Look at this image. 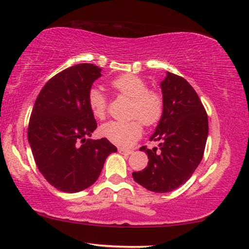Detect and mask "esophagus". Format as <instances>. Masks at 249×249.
I'll use <instances>...</instances> for the list:
<instances>
[{"label": "esophagus", "instance_id": "obj_1", "mask_svg": "<svg viewBox=\"0 0 249 249\" xmlns=\"http://www.w3.org/2000/svg\"><path fill=\"white\" fill-rule=\"evenodd\" d=\"M118 153L122 154V155H131V154L133 153V151H131V149H124V148H118Z\"/></svg>", "mask_w": 249, "mask_h": 249}]
</instances>
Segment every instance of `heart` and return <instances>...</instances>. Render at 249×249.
<instances>
[{
  "label": "heart",
  "mask_w": 249,
  "mask_h": 249,
  "mask_svg": "<svg viewBox=\"0 0 249 249\" xmlns=\"http://www.w3.org/2000/svg\"><path fill=\"white\" fill-rule=\"evenodd\" d=\"M110 84L118 95L131 101L129 117L134 120L129 122L110 121L101 126L100 134L110 143L128 147L142 136V123L148 127L160 123L165 110L164 96L159 90L149 89L143 78L133 74L121 75L114 78ZM88 103L94 117L97 120L105 118L108 101L100 89H89Z\"/></svg>",
  "instance_id": "heart-1"
}]
</instances>
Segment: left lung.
<instances>
[{"label":"left lung","instance_id":"obj_1","mask_svg":"<svg viewBox=\"0 0 249 249\" xmlns=\"http://www.w3.org/2000/svg\"><path fill=\"white\" fill-rule=\"evenodd\" d=\"M160 88L165 110L151 137L160 142V151L142 146L149 160L143 171L133 172V178L148 191L167 193L186 183L202 160L208 117L196 90L184 77L168 72Z\"/></svg>","mask_w":249,"mask_h":249}]
</instances>
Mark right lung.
<instances>
[{
	"label": "right lung",
	"mask_w": 249,
	"mask_h": 249,
	"mask_svg": "<svg viewBox=\"0 0 249 249\" xmlns=\"http://www.w3.org/2000/svg\"><path fill=\"white\" fill-rule=\"evenodd\" d=\"M101 69L82 63L54 75L35 101L27 137L35 164L45 179L65 193H76L97 180L110 153L109 141L88 139L97 127L88 93Z\"/></svg>",
	"instance_id": "add662e5"
}]
</instances>
